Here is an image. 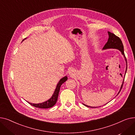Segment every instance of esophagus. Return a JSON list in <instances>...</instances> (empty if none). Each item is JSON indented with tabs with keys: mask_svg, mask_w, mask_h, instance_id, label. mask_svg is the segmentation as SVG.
<instances>
[{
	"mask_svg": "<svg viewBox=\"0 0 135 135\" xmlns=\"http://www.w3.org/2000/svg\"><path fill=\"white\" fill-rule=\"evenodd\" d=\"M73 70H70V71L69 72V74H72V73H73Z\"/></svg>",
	"mask_w": 135,
	"mask_h": 135,
	"instance_id": "obj_1",
	"label": "esophagus"
}]
</instances>
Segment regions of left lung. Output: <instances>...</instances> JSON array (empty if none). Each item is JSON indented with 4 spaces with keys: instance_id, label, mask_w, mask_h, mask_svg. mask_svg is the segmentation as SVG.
Returning <instances> with one entry per match:
<instances>
[{
    "instance_id": "obj_1",
    "label": "left lung",
    "mask_w": 135,
    "mask_h": 135,
    "mask_svg": "<svg viewBox=\"0 0 135 135\" xmlns=\"http://www.w3.org/2000/svg\"><path fill=\"white\" fill-rule=\"evenodd\" d=\"M108 34H109L108 40L107 42H106V44H105V45L104 46L103 49H110V48L118 49L119 50H120V51L122 52V54L124 56L126 62H127V60H126V57L125 56V54H124V46H123V42H122L121 39H120L119 37H118V36H117V35H115L114 34L112 33L109 32H108ZM126 70H127V69H126L125 73L126 72ZM123 84H124V81L123 83V84H122V85L121 86V88H120V90L118 94H119L120 91H121V90L122 89ZM84 105L85 106H87V107H89V106H88L85 104H84Z\"/></svg>"
}]
</instances>
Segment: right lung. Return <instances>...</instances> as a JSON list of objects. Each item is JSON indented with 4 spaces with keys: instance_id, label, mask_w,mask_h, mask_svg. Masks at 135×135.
<instances>
[{
    "instance_id": "obj_1",
    "label": "right lung",
    "mask_w": 135,
    "mask_h": 135,
    "mask_svg": "<svg viewBox=\"0 0 135 135\" xmlns=\"http://www.w3.org/2000/svg\"><path fill=\"white\" fill-rule=\"evenodd\" d=\"M67 80V77L65 76L60 80L59 84H57V87L55 89V91L54 92L52 96L50 99H49V100H47V101L44 102L43 103H39V104H34V103H31L29 102L28 103H29L31 105L34 106V107L36 108H49L53 107V106L56 104L57 101L59 94L61 85L63 83H65Z\"/></svg>"
}]
</instances>
